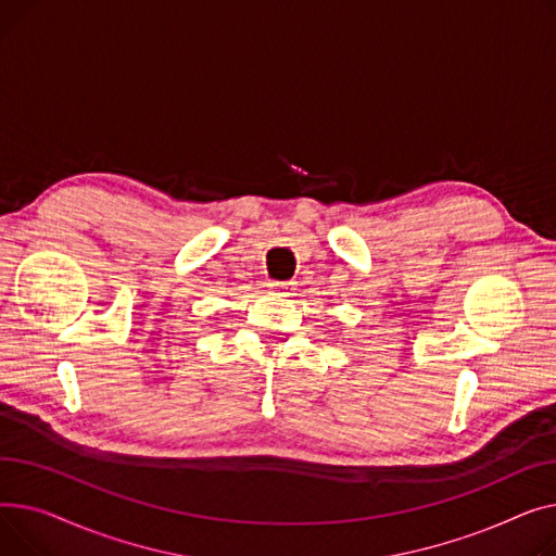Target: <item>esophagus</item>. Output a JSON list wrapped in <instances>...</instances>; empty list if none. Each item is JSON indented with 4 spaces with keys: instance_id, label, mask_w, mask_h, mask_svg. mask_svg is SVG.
I'll use <instances>...</instances> for the list:
<instances>
[{
    "instance_id": "34e87169",
    "label": "esophagus",
    "mask_w": 556,
    "mask_h": 556,
    "mask_svg": "<svg viewBox=\"0 0 556 556\" xmlns=\"http://www.w3.org/2000/svg\"><path fill=\"white\" fill-rule=\"evenodd\" d=\"M269 287H271L274 291H278V293H289V291H293V282H289V280H274Z\"/></svg>"
}]
</instances>
